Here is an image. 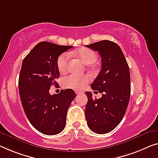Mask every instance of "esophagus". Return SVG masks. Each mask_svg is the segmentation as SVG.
Wrapping results in <instances>:
<instances>
[{
    "label": "esophagus",
    "instance_id": "obj_1",
    "mask_svg": "<svg viewBox=\"0 0 158 158\" xmlns=\"http://www.w3.org/2000/svg\"><path fill=\"white\" fill-rule=\"evenodd\" d=\"M76 94H83V91H76Z\"/></svg>",
    "mask_w": 158,
    "mask_h": 158
}]
</instances>
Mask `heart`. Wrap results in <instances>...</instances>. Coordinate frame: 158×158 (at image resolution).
Returning <instances> with one entry per match:
<instances>
[{"label":"heart","instance_id":"b5f03b06","mask_svg":"<svg viewBox=\"0 0 158 158\" xmlns=\"http://www.w3.org/2000/svg\"><path fill=\"white\" fill-rule=\"evenodd\" d=\"M76 54L82 62L86 64H91L97 59V55L95 52L88 48H81L76 52ZM69 55L64 53L59 56L56 62L57 69L60 73H63L67 69ZM90 77L88 75L69 74L62 79V84L65 88L72 89L75 90H80L89 83Z\"/></svg>","mask_w":158,"mask_h":158}]
</instances>
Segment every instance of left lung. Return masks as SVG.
I'll list each match as a JSON object with an SVG mask.
<instances>
[{
  "instance_id": "left-lung-1",
  "label": "left lung",
  "mask_w": 158,
  "mask_h": 158,
  "mask_svg": "<svg viewBox=\"0 0 158 158\" xmlns=\"http://www.w3.org/2000/svg\"><path fill=\"white\" fill-rule=\"evenodd\" d=\"M86 47L98 52L102 57L101 71L91 86L102 94L97 99L91 92H86L87 124L94 133H108L121 123L126 114L131 96L130 70L121 48L115 42L102 40Z\"/></svg>"
}]
</instances>
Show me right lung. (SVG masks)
Segmentation results:
<instances>
[{"mask_svg": "<svg viewBox=\"0 0 158 158\" xmlns=\"http://www.w3.org/2000/svg\"><path fill=\"white\" fill-rule=\"evenodd\" d=\"M72 47L41 42L23 61L18 81L21 103L30 123L45 135L64 130L68 109L76 97L71 89L54 95L49 92L51 86H57L58 57Z\"/></svg>", "mask_w": 158, "mask_h": 158, "instance_id": "obj_1", "label": "right lung"}]
</instances>
